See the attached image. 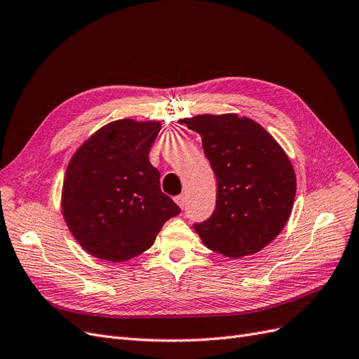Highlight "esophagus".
<instances>
[{
  "label": "esophagus",
  "mask_w": 359,
  "mask_h": 359,
  "mask_svg": "<svg viewBox=\"0 0 359 359\" xmlns=\"http://www.w3.org/2000/svg\"><path fill=\"white\" fill-rule=\"evenodd\" d=\"M176 204L180 207V209H184V205H187V196L184 195H177L175 198Z\"/></svg>",
  "instance_id": "obj_1"
}]
</instances>
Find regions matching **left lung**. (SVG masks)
Returning a JSON list of instances; mask_svg holds the SVG:
<instances>
[{
  "mask_svg": "<svg viewBox=\"0 0 359 359\" xmlns=\"http://www.w3.org/2000/svg\"><path fill=\"white\" fill-rule=\"evenodd\" d=\"M201 135L217 180L216 209L194 225L201 241L226 258L262 250L292 212L297 177L291 159L262 126L237 113L177 121Z\"/></svg>",
  "mask_w": 359,
  "mask_h": 359,
  "instance_id": "obj_1",
  "label": "left lung"
}]
</instances>
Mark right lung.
I'll use <instances>...</instances> for the list:
<instances>
[{
	"label": "right lung",
	"instance_id": "obj_1",
	"mask_svg": "<svg viewBox=\"0 0 359 359\" xmlns=\"http://www.w3.org/2000/svg\"><path fill=\"white\" fill-rule=\"evenodd\" d=\"M159 121L119 119L79 146L65 170L64 221L89 255L110 262L146 252L179 205L161 191L149 152Z\"/></svg>",
	"mask_w": 359,
	"mask_h": 359
}]
</instances>
